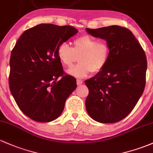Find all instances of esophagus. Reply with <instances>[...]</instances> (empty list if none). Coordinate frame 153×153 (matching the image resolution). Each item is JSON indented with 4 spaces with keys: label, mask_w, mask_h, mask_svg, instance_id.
<instances>
[{
    "label": "esophagus",
    "mask_w": 153,
    "mask_h": 153,
    "mask_svg": "<svg viewBox=\"0 0 153 153\" xmlns=\"http://www.w3.org/2000/svg\"><path fill=\"white\" fill-rule=\"evenodd\" d=\"M83 83V81L82 79H77L76 80V84L78 85H82V84Z\"/></svg>",
    "instance_id": "34e87169"
}]
</instances>
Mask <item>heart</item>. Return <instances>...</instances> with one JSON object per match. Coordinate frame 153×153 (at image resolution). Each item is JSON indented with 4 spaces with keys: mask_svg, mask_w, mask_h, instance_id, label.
Returning a JSON list of instances; mask_svg holds the SVG:
<instances>
[{
    "mask_svg": "<svg viewBox=\"0 0 153 153\" xmlns=\"http://www.w3.org/2000/svg\"><path fill=\"white\" fill-rule=\"evenodd\" d=\"M110 47L106 42H98L89 35H82L74 41V47L63 42L58 46L57 55L64 66L71 68L79 57L78 65L68 70L77 78H83L93 72L100 73L109 60Z\"/></svg>",
    "mask_w": 153,
    "mask_h": 153,
    "instance_id": "obj_1",
    "label": "heart"
}]
</instances>
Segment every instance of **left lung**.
Listing matches in <instances>:
<instances>
[{"label":"left lung","instance_id":"obj_1","mask_svg":"<svg viewBox=\"0 0 153 153\" xmlns=\"http://www.w3.org/2000/svg\"><path fill=\"white\" fill-rule=\"evenodd\" d=\"M86 30L93 36L105 39L110 47L105 68L85 81L89 90L87 111L97 122H119L131 112L144 92L147 67L145 52L126 27L111 25Z\"/></svg>","mask_w":153,"mask_h":153}]
</instances>
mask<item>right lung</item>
<instances>
[{"label": "right lung", "instance_id": "right-lung-1", "mask_svg": "<svg viewBox=\"0 0 153 153\" xmlns=\"http://www.w3.org/2000/svg\"><path fill=\"white\" fill-rule=\"evenodd\" d=\"M76 33L69 25H38L25 31L11 51L9 89L30 119L42 123L57 119L76 89V79L64 72L57 50Z\"/></svg>", "mask_w": 153, "mask_h": 153}]
</instances>
